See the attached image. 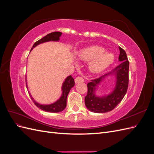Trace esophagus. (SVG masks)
<instances>
[{"label": "esophagus", "mask_w": 154, "mask_h": 154, "mask_svg": "<svg viewBox=\"0 0 154 154\" xmlns=\"http://www.w3.org/2000/svg\"><path fill=\"white\" fill-rule=\"evenodd\" d=\"M74 81H75L76 83H80V82H84V79H83L81 76H78V77H76L75 78V80H74Z\"/></svg>", "instance_id": "34e87169"}]
</instances>
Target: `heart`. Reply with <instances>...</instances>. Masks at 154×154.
<instances>
[{
    "instance_id": "b5f03b06",
    "label": "heart",
    "mask_w": 154,
    "mask_h": 154,
    "mask_svg": "<svg viewBox=\"0 0 154 154\" xmlns=\"http://www.w3.org/2000/svg\"><path fill=\"white\" fill-rule=\"evenodd\" d=\"M79 57L84 61H91L90 69L93 72L103 71L113 63L114 54L105 52V49L98 45H92L82 49L78 54Z\"/></svg>"
}]
</instances>
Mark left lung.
<instances>
[{"label":"left lung","instance_id":"8db88e82","mask_svg":"<svg viewBox=\"0 0 154 154\" xmlns=\"http://www.w3.org/2000/svg\"><path fill=\"white\" fill-rule=\"evenodd\" d=\"M120 54L119 66L112 71L98 78L92 80L87 84V94L85 97V103L87 108L92 112L105 113L112 110L124 97L128 86L129 62L126 52L119 47ZM114 75L116 78V85L114 91L107 96L98 97L95 94L97 86L107 75Z\"/></svg>","mask_w":154,"mask_h":154}]
</instances>
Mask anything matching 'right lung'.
<instances>
[{"label": "right lung", "mask_w": 154, "mask_h": 154, "mask_svg": "<svg viewBox=\"0 0 154 154\" xmlns=\"http://www.w3.org/2000/svg\"><path fill=\"white\" fill-rule=\"evenodd\" d=\"M61 32L58 31H55L51 32V33L43 37L42 38L40 39L34 44L32 45V47L31 49V51L35 48L36 45H38L40 44H42L46 42H49V41H58L60 40V37L62 35ZM74 85V78L72 77V76H69L65 81L63 83L62 90V94L61 97H60L59 100H58L57 101L54 102V103L50 104V105H41L38 103H37L36 101L33 100V98L31 97V96L29 94V96H31V98L34 102L35 105L39 108L40 109L42 110L45 112H61L65 109L67 105V97L68 96L69 92L71 90V88ZM26 87L27 88V83H26Z\"/></svg>", "instance_id": "add662e5"}]
</instances>
